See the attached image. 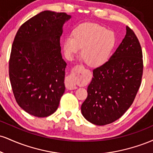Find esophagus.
<instances>
[{
    "instance_id": "34e87169",
    "label": "esophagus",
    "mask_w": 153,
    "mask_h": 153,
    "mask_svg": "<svg viewBox=\"0 0 153 153\" xmlns=\"http://www.w3.org/2000/svg\"><path fill=\"white\" fill-rule=\"evenodd\" d=\"M83 68V66L82 65H76L73 68V71L71 75H68L66 78L65 81V85L66 88L70 90H73L77 88L76 86V81H77V78H78V72L82 70Z\"/></svg>"
}]
</instances>
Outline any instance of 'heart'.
<instances>
[{
  "label": "heart",
  "mask_w": 153,
  "mask_h": 153,
  "mask_svg": "<svg viewBox=\"0 0 153 153\" xmlns=\"http://www.w3.org/2000/svg\"><path fill=\"white\" fill-rule=\"evenodd\" d=\"M116 44L114 33L95 23H82L63 42L67 57L72 59L82 47L81 55L88 65L100 66L107 61Z\"/></svg>",
  "instance_id": "1"
}]
</instances>
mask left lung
I'll use <instances>...</instances> for the list:
<instances>
[{
    "instance_id": "1",
    "label": "left lung",
    "mask_w": 153,
    "mask_h": 153,
    "mask_svg": "<svg viewBox=\"0 0 153 153\" xmlns=\"http://www.w3.org/2000/svg\"><path fill=\"white\" fill-rule=\"evenodd\" d=\"M127 34L110 59L93 71L82 114L96 125L115 122L127 111L141 85L143 51L132 29Z\"/></svg>"
}]
</instances>
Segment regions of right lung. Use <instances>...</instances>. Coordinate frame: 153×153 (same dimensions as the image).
<instances>
[{
  "label": "right lung",
  "mask_w": 153,
  "mask_h": 153,
  "mask_svg": "<svg viewBox=\"0 0 153 153\" xmlns=\"http://www.w3.org/2000/svg\"><path fill=\"white\" fill-rule=\"evenodd\" d=\"M66 13L45 10L22 24L9 59V78L19 106L29 114L46 117L57 109L64 94L66 62L59 44Z\"/></svg>",
  "instance_id": "1"
}]
</instances>
